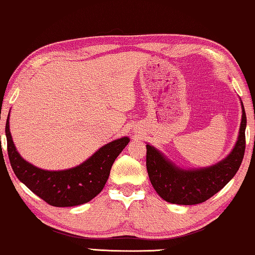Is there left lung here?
Here are the masks:
<instances>
[{
  "mask_svg": "<svg viewBox=\"0 0 255 255\" xmlns=\"http://www.w3.org/2000/svg\"><path fill=\"white\" fill-rule=\"evenodd\" d=\"M238 141L227 158L210 167L181 170L165 158L158 150L146 144V170L160 198L170 203H202L220 192L239 170L245 153L246 113L244 105Z\"/></svg>",
  "mask_w": 255,
  "mask_h": 255,
  "instance_id": "8db88e82",
  "label": "left lung"
}]
</instances>
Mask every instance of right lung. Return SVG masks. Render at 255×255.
Here are the masks:
<instances>
[{
	"label": "right lung",
	"instance_id": "obj_1",
	"mask_svg": "<svg viewBox=\"0 0 255 255\" xmlns=\"http://www.w3.org/2000/svg\"><path fill=\"white\" fill-rule=\"evenodd\" d=\"M5 136L9 160L16 177L53 207L80 206L98 195L109 179L114 160L129 142L128 137L110 142L84 163L69 170L45 171L27 163L17 152L9 130V119Z\"/></svg>",
	"mask_w": 255,
	"mask_h": 255
}]
</instances>
